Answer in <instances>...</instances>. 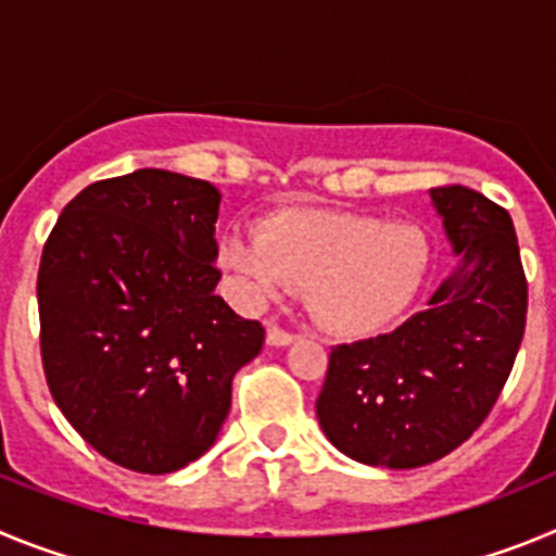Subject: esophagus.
<instances>
[{
    "label": "esophagus",
    "mask_w": 556,
    "mask_h": 556,
    "mask_svg": "<svg viewBox=\"0 0 556 556\" xmlns=\"http://www.w3.org/2000/svg\"><path fill=\"white\" fill-rule=\"evenodd\" d=\"M267 342L275 348L281 345H289V342H294V333L292 331H283L281 326H275V323H269L267 326Z\"/></svg>",
    "instance_id": "1"
}]
</instances>
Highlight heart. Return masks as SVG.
Segmentation results:
<instances>
[{
    "label": "heart",
    "instance_id": "heart-1",
    "mask_svg": "<svg viewBox=\"0 0 556 556\" xmlns=\"http://www.w3.org/2000/svg\"><path fill=\"white\" fill-rule=\"evenodd\" d=\"M219 262L253 303L306 292L317 326L339 337H365L395 323L424 289L431 242L415 223L372 214L283 208L253 236L228 233Z\"/></svg>",
    "mask_w": 556,
    "mask_h": 556
}]
</instances>
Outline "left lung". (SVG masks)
Masks as SVG:
<instances>
[{
    "label": "left lung",
    "mask_w": 556,
    "mask_h": 556,
    "mask_svg": "<svg viewBox=\"0 0 556 556\" xmlns=\"http://www.w3.org/2000/svg\"><path fill=\"white\" fill-rule=\"evenodd\" d=\"M462 264L390 333L331 348L317 417L351 459L420 468L459 448L513 372L529 287L507 208L468 186L431 189Z\"/></svg>",
    "instance_id": "1"
}]
</instances>
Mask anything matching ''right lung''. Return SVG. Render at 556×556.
Instances as JSON below:
<instances>
[{
	"label": "right lung",
	"mask_w": 556,
	"mask_h": 556,
	"mask_svg": "<svg viewBox=\"0 0 556 556\" xmlns=\"http://www.w3.org/2000/svg\"><path fill=\"white\" fill-rule=\"evenodd\" d=\"M219 191L139 169L86 186L38 267L47 387L77 434L136 473H172L214 445L236 370L264 326L214 292Z\"/></svg>",
	"instance_id": "add662e5"
}]
</instances>
